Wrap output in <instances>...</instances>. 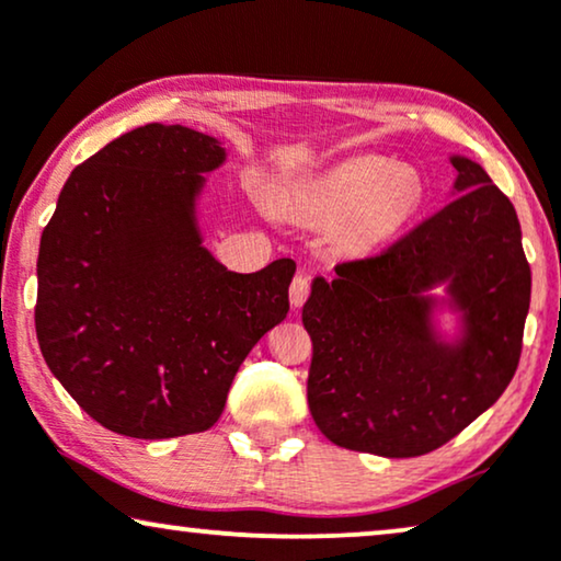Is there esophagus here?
<instances>
[{
  "label": "esophagus",
  "mask_w": 561,
  "mask_h": 561,
  "mask_svg": "<svg viewBox=\"0 0 561 561\" xmlns=\"http://www.w3.org/2000/svg\"><path fill=\"white\" fill-rule=\"evenodd\" d=\"M309 290H311V283L306 275H296L294 283H290V306L294 309H301V306L306 304V298H309Z\"/></svg>",
  "instance_id": "34e87169"
}]
</instances>
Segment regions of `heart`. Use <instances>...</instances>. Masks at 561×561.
Returning a JSON list of instances; mask_svg holds the SVG:
<instances>
[{
	"label": "heart",
	"instance_id": "b5f03b06",
	"mask_svg": "<svg viewBox=\"0 0 561 561\" xmlns=\"http://www.w3.org/2000/svg\"><path fill=\"white\" fill-rule=\"evenodd\" d=\"M426 186L413 165L380 156L342 160L329 171L288 188L286 206L313 227L342 225L344 248L367 252L388 242L416 217Z\"/></svg>",
	"mask_w": 561,
	"mask_h": 561
}]
</instances>
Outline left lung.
<instances>
[{
    "label": "left lung",
    "instance_id": "left-lung-1",
    "mask_svg": "<svg viewBox=\"0 0 561 561\" xmlns=\"http://www.w3.org/2000/svg\"><path fill=\"white\" fill-rule=\"evenodd\" d=\"M451 202L378 257L317 275L304 304L309 409L336 447L419 457L470 426L508 388L531 301V267L508 196L451 156ZM444 287V297L433 288ZM458 317L447 341L435 311Z\"/></svg>",
    "mask_w": 561,
    "mask_h": 561
}]
</instances>
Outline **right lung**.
I'll use <instances>...</instances> for the list:
<instances>
[{
    "mask_svg": "<svg viewBox=\"0 0 561 561\" xmlns=\"http://www.w3.org/2000/svg\"><path fill=\"white\" fill-rule=\"evenodd\" d=\"M225 160L211 135L137 127L73 168L43 229L41 352L114 434L211 428L244 357L286 319L294 260L232 273L204 248L198 196Z\"/></svg>",
    "mask_w": 561,
    "mask_h": 561,
    "instance_id": "1",
    "label": "right lung"
}]
</instances>
